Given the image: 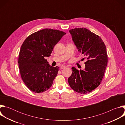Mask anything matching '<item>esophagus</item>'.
Wrapping results in <instances>:
<instances>
[{
  "instance_id": "obj_1",
  "label": "esophagus",
  "mask_w": 125,
  "mask_h": 125,
  "mask_svg": "<svg viewBox=\"0 0 125 125\" xmlns=\"http://www.w3.org/2000/svg\"><path fill=\"white\" fill-rule=\"evenodd\" d=\"M65 67H66V66H64V65H62V66L60 67V69H64Z\"/></svg>"
}]
</instances>
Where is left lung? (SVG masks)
Instances as JSON below:
<instances>
[{"label":"left lung","instance_id":"1","mask_svg":"<svg viewBox=\"0 0 125 125\" xmlns=\"http://www.w3.org/2000/svg\"><path fill=\"white\" fill-rule=\"evenodd\" d=\"M79 51L86 59L84 70L73 67L68 83L74 91L81 94L92 92L101 83L108 62L106 46L99 35L85 28L69 31Z\"/></svg>","mask_w":125,"mask_h":125}]
</instances>
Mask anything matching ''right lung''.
Wrapping results in <instances>:
<instances>
[{
    "mask_svg": "<svg viewBox=\"0 0 125 125\" xmlns=\"http://www.w3.org/2000/svg\"><path fill=\"white\" fill-rule=\"evenodd\" d=\"M66 32L44 29L28 36L23 42L19 54L18 64L22 79L29 90L42 93L52 86L59 67L48 64L46 57Z\"/></svg>",
    "mask_w": 125,
    "mask_h": 125,
    "instance_id": "right-lung-1",
    "label": "right lung"
}]
</instances>
